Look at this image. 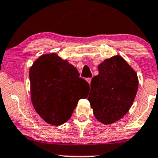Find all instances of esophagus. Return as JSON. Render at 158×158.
Returning <instances> with one entry per match:
<instances>
[{
    "label": "esophagus",
    "instance_id": "obj_1",
    "mask_svg": "<svg viewBox=\"0 0 158 158\" xmlns=\"http://www.w3.org/2000/svg\"><path fill=\"white\" fill-rule=\"evenodd\" d=\"M86 80H87V82L89 83V85H90V82H91V78H87V79H86Z\"/></svg>",
    "mask_w": 158,
    "mask_h": 158
}]
</instances>
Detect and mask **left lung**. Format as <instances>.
Instances as JSON below:
<instances>
[{
  "mask_svg": "<svg viewBox=\"0 0 158 158\" xmlns=\"http://www.w3.org/2000/svg\"><path fill=\"white\" fill-rule=\"evenodd\" d=\"M88 99L95 117L104 124L120 120L132 105L138 88L136 72L119 55L98 66Z\"/></svg>",
  "mask_w": 158,
  "mask_h": 158,
  "instance_id": "1",
  "label": "left lung"
}]
</instances>
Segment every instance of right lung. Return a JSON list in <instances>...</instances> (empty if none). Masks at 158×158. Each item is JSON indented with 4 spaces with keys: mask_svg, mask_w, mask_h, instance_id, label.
Returning a JSON list of instances; mask_svg holds the SVG:
<instances>
[{
    "mask_svg": "<svg viewBox=\"0 0 158 158\" xmlns=\"http://www.w3.org/2000/svg\"><path fill=\"white\" fill-rule=\"evenodd\" d=\"M31 99L36 112L49 124H63L90 87L73 64L56 53L42 55L29 71Z\"/></svg>",
    "mask_w": 158,
    "mask_h": 158,
    "instance_id": "1",
    "label": "right lung"
}]
</instances>
